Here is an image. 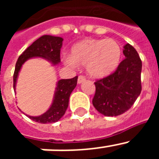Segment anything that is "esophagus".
Instances as JSON below:
<instances>
[{
  "label": "esophagus",
  "instance_id": "esophagus-1",
  "mask_svg": "<svg viewBox=\"0 0 159 159\" xmlns=\"http://www.w3.org/2000/svg\"><path fill=\"white\" fill-rule=\"evenodd\" d=\"M85 77L83 76V75H80V76L78 77V84H81V83H83L84 81H85Z\"/></svg>",
  "mask_w": 159,
  "mask_h": 159
}]
</instances>
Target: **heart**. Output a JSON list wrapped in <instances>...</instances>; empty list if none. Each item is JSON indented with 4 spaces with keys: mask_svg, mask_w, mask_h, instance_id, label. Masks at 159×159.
Listing matches in <instances>:
<instances>
[{
    "mask_svg": "<svg viewBox=\"0 0 159 159\" xmlns=\"http://www.w3.org/2000/svg\"><path fill=\"white\" fill-rule=\"evenodd\" d=\"M122 57V48L113 39H85L72 46L67 65L87 66L93 78L108 76L116 71Z\"/></svg>",
    "mask_w": 159,
    "mask_h": 159,
    "instance_id": "1",
    "label": "heart"
}]
</instances>
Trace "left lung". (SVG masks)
<instances>
[{"instance_id":"left-lung-1","label":"left lung","mask_w":159,"mask_h":159,"mask_svg":"<svg viewBox=\"0 0 159 159\" xmlns=\"http://www.w3.org/2000/svg\"><path fill=\"white\" fill-rule=\"evenodd\" d=\"M123 48L125 59L116 71L95 83L92 104L105 116H117L128 111L141 93V59L129 43Z\"/></svg>"}]
</instances>
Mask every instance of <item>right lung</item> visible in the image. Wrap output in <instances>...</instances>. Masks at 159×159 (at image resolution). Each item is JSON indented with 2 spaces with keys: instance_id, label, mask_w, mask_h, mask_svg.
<instances>
[{
  "instance_id": "right-lung-1",
  "label": "right lung",
  "mask_w": 159,
  "mask_h": 159,
  "mask_svg": "<svg viewBox=\"0 0 159 159\" xmlns=\"http://www.w3.org/2000/svg\"><path fill=\"white\" fill-rule=\"evenodd\" d=\"M63 38L44 35L34 41L18 58L13 74V88L16 90L17 77L22 65L29 59L40 57L51 62L52 65H57L60 62V48L63 44ZM78 76L72 79L60 80L57 84L52 103L48 110L41 116H30L32 120L40 123H56L60 120L65 114L68 107L69 97L77 84ZM16 92V91H15Z\"/></svg>"
}]
</instances>
